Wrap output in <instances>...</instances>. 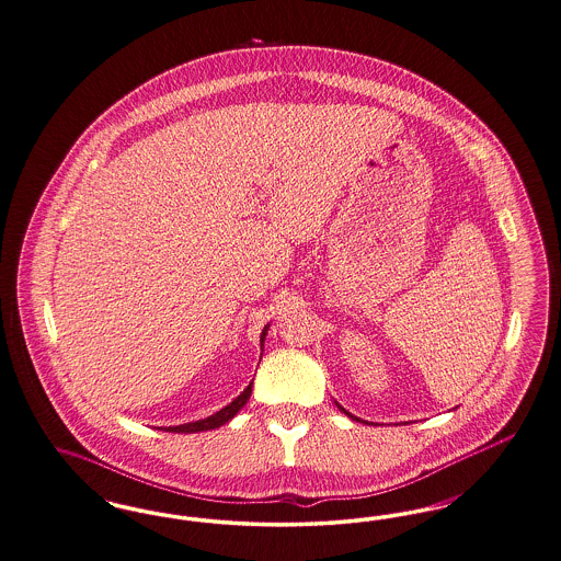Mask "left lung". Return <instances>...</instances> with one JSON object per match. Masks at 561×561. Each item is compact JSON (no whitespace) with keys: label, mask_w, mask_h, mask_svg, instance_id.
Segmentation results:
<instances>
[{"label":"left lung","mask_w":561,"mask_h":561,"mask_svg":"<svg viewBox=\"0 0 561 561\" xmlns=\"http://www.w3.org/2000/svg\"><path fill=\"white\" fill-rule=\"evenodd\" d=\"M335 404H337V402H335ZM337 409H340V411H343V413L347 414V416H352V419H354V421H360V419H358V416H354V414L347 413V411H345V409H343V407H340V404H337Z\"/></svg>","instance_id":"8db88e82"}]
</instances>
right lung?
Wrapping results in <instances>:
<instances>
[{"instance_id":"add662e5","label":"right lung","mask_w":561,"mask_h":561,"mask_svg":"<svg viewBox=\"0 0 561 561\" xmlns=\"http://www.w3.org/2000/svg\"><path fill=\"white\" fill-rule=\"evenodd\" d=\"M270 324L264 327V331H262V337H260V342L264 343L266 340V333H268ZM251 386H253V381L244 388L243 393L241 396H237L228 407H224L221 411L218 413L211 414V416H207V419H201V421H193V423H184V425H175V427H161L163 432H173V434H196V432H207V430H216L219 425H224V423H228L234 414L239 413L241 409H243L244 404H247V400H249V396H251Z\"/></svg>"}]
</instances>
